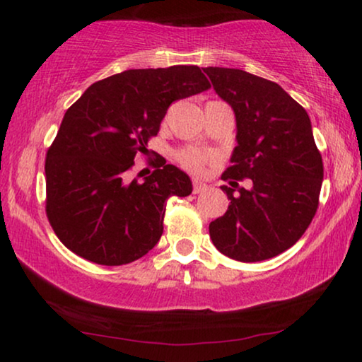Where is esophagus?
I'll use <instances>...</instances> for the list:
<instances>
[{
  "mask_svg": "<svg viewBox=\"0 0 362 362\" xmlns=\"http://www.w3.org/2000/svg\"><path fill=\"white\" fill-rule=\"evenodd\" d=\"M206 189H207L206 182H202L199 180H194V182H192V192H194V194H199V192L206 191Z\"/></svg>",
  "mask_w": 362,
  "mask_h": 362,
  "instance_id": "34e87169",
  "label": "esophagus"
}]
</instances>
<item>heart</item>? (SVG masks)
Instances as JSON below:
<instances>
[{
    "label": "heart",
    "mask_w": 362,
    "mask_h": 362,
    "mask_svg": "<svg viewBox=\"0 0 362 362\" xmlns=\"http://www.w3.org/2000/svg\"><path fill=\"white\" fill-rule=\"evenodd\" d=\"M206 160L207 158L202 155L199 151H192V150H187V151H182L180 155V161L181 165L186 168V170H189L192 173H201L204 170V165H206Z\"/></svg>",
    "instance_id": "obj_1"
}]
</instances>
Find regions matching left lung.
Returning a JSON list of instances; mask_svg holds the SVG:
<instances>
[{"instance_id":"obj_1","label":"left lung","mask_w":362,"mask_h":362,"mask_svg":"<svg viewBox=\"0 0 362 362\" xmlns=\"http://www.w3.org/2000/svg\"><path fill=\"white\" fill-rule=\"evenodd\" d=\"M217 95L235 115L227 212L209 224L216 249L239 262L272 259L310 226L323 182V161L308 113L279 83L240 69L206 67ZM252 181L240 188L239 179Z\"/></svg>"}]
</instances>
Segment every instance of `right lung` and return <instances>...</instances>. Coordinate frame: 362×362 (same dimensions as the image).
Returning <instances> with one entry per match:
<instances>
[{"label": "right lung", "instance_id": "add662e5", "mask_svg": "<svg viewBox=\"0 0 362 362\" xmlns=\"http://www.w3.org/2000/svg\"><path fill=\"white\" fill-rule=\"evenodd\" d=\"M209 87L197 66L128 69L92 83L69 108L46 158V212L69 250L112 267L158 244L168 197L189 196L191 177L166 161L143 182L127 173L168 107Z\"/></svg>", "mask_w": 362, "mask_h": 362}]
</instances>
